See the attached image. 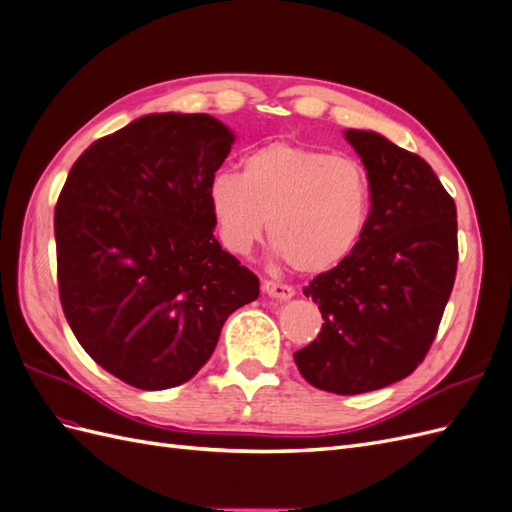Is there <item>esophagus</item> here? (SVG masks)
<instances>
[{
  "mask_svg": "<svg viewBox=\"0 0 512 512\" xmlns=\"http://www.w3.org/2000/svg\"><path fill=\"white\" fill-rule=\"evenodd\" d=\"M262 292L269 294L273 299H280V301H288L290 297H294V288L282 282H273V280H265L262 282Z\"/></svg>",
  "mask_w": 512,
  "mask_h": 512,
  "instance_id": "34e87169",
  "label": "esophagus"
}]
</instances>
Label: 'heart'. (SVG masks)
<instances>
[{
	"mask_svg": "<svg viewBox=\"0 0 512 512\" xmlns=\"http://www.w3.org/2000/svg\"><path fill=\"white\" fill-rule=\"evenodd\" d=\"M369 198L359 162L288 141L250 151L241 175L222 170L209 183V205L232 254L250 252L269 220L273 247L301 273L329 271L354 250Z\"/></svg>",
	"mask_w": 512,
	"mask_h": 512,
	"instance_id": "b5f03b06",
	"label": "heart"
}]
</instances>
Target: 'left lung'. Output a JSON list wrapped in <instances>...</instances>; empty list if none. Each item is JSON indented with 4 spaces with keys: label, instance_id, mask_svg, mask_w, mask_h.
Returning <instances> with one entry per match:
<instances>
[{
    "label": "left lung",
    "instance_id": "8db88e82",
    "mask_svg": "<svg viewBox=\"0 0 512 512\" xmlns=\"http://www.w3.org/2000/svg\"><path fill=\"white\" fill-rule=\"evenodd\" d=\"M346 141L371 209L354 250L303 288L324 322L294 363L320 391L359 395L410 376L436 339L457 273V209L421 156L369 130Z\"/></svg>",
    "mask_w": 512,
    "mask_h": 512
}]
</instances>
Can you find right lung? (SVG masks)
<instances>
[{"label":"right lung","instance_id":"obj_1","mask_svg":"<svg viewBox=\"0 0 512 512\" xmlns=\"http://www.w3.org/2000/svg\"><path fill=\"white\" fill-rule=\"evenodd\" d=\"M235 143L205 113H153L91 143L55 207L59 299L74 337L143 391L188 382L258 277L213 237L209 183Z\"/></svg>","mask_w":512,"mask_h":512}]
</instances>
